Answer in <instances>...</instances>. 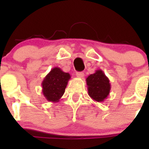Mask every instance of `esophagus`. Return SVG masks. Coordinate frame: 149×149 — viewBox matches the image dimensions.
I'll return each instance as SVG.
<instances>
[{"mask_svg":"<svg viewBox=\"0 0 149 149\" xmlns=\"http://www.w3.org/2000/svg\"><path fill=\"white\" fill-rule=\"evenodd\" d=\"M76 76L79 78H83L84 76V73L83 72H76Z\"/></svg>","mask_w":149,"mask_h":149,"instance_id":"obj_1","label":"esophagus"}]
</instances>
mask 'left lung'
Segmentation results:
<instances>
[{
  "label": "left lung",
  "instance_id": "left-lung-1",
  "mask_svg": "<svg viewBox=\"0 0 149 149\" xmlns=\"http://www.w3.org/2000/svg\"><path fill=\"white\" fill-rule=\"evenodd\" d=\"M89 97L97 102H104L111 89L109 80L102 70H97L86 79Z\"/></svg>",
  "mask_w": 149,
  "mask_h": 149
}]
</instances>
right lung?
<instances>
[{"mask_svg":"<svg viewBox=\"0 0 149 149\" xmlns=\"http://www.w3.org/2000/svg\"><path fill=\"white\" fill-rule=\"evenodd\" d=\"M70 79L68 73L55 67L47 73L42 82V94L48 102H58L65 93L68 82Z\"/></svg>","mask_w":149,"mask_h":149,"instance_id":"1","label":"right lung"}]
</instances>
